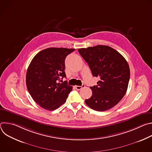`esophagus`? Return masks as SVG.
<instances>
[{
	"label": "esophagus",
	"mask_w": 152,
	"mask_h": 152,
	"mask_svg": "<svg viewBox=\"0 0 152 152\" xmlns=\"http://www.w3.org/2000/svg\"><path fill=\"white\" fill-rule=\"evenodd\" d=\"M75 87H76V88L77 90H81L82 88L85 87V85H83V84L82 86L76 85V86H75Z\"/></svg>",
	"instance_id": "obj_1"
}]
</instances>
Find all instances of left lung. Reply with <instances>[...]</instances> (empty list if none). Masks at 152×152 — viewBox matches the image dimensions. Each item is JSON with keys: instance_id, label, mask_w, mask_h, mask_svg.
I'll list each match as a JSON object with an SVG mask.
<instances>
[{"instance_id": "8db88e82", "label": "left lung", "mask_w": 152, "mask_h": 152, "mask_svg": "<svg viewBox=\"0 0 152 152\" xmlns=\"http://www.w3.org/2000/svg\"><path fill=\"white\" fill-rule=\"evenodd\" d=\"M78 52L88 63L93 76L100 79L97 85L90 87L93 94L85 103L97 111L111 109L119 103L127 89L130 69L126 60L107 46L79 49Z\"/></svg>"}]
</instances>
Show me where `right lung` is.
I'll use <instances>...</instances> for the list:
<instances>
[{
  "instance_id": "right-lung-1",
  "label": "right lung",
  "mask_w": 152,
  "mask_h": 152,
  "mask_svg": "<svg viewBox=\"0 0 152 152\" xmlns=\"http://www.w3.org/2000/svg\"><path fill=\"white\" fill-rule=\"evenodd\" d=\"M74 50L50 48L40 51L31 61L26 72V86L33 100L44 109L56 110L72 91L73 87L67 81L61 79L66 77L65 59Z\"/></svg>"
}]
</instances>
